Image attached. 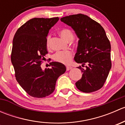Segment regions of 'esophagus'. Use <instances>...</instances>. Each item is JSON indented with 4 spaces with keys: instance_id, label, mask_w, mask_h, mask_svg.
<instances>
[{
    "instance_id": "esophagus-1",
    "label": "esophagus",
    "mask_w": 125,
    "mask_h": 125,
    "mask_svg": "<svg viewBox=\"0 0 125 125\" xmlns=\"http://www.w3.org/2000/svg\"><path fill=\"white\" fill-rule=\"evenodd\" d=\"M72 68H72L71 66H66V70H67V71H69V70H71Z\"/></svg>"
}]
</instances>
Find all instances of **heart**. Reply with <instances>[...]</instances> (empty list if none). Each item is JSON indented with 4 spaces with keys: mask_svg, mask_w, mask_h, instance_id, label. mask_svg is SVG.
<instances>
[{
    "mask_svg": "<svg viewBox=\"0 0 125 125\" xmlns=\"http://www.w3.org/2000/svg\"><path fill=\"white\" fill-rule=\"evenodd\" d=\"M59 34L66 41H70L73 38V34L70 30L68 28H63L59 31ZM51 36L50 35L46 37V47L50 48V42ZM52 59L55 62L61 63L68 65L73 59V52L70 50H64L56 52L52 56Z\"/></svg>",
    "mask_w": 125,
    "mask_h": 125,
    "instance_id": "b5f03b06",
    "label": "heart"
}]
</instances>
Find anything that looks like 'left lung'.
I'll return each mask as SVG.
<instances>
[{
    "mask_svg": "<svg viewBox=\"0 0 125 125\" xmlns=\"http://www.w3.org/2000/svg\"><path fill=\"white\" fill-rule=\"evenodd\" d=\"M60 20L71 26L79 38L74 60L82 64L77 68L83 74L75 86L83 93L99 90L104 85L112 65L110 42L104 28L83 14L70 15ZM84 66L85 69L82 68Z\"/></svg>",
    "mask_w": 125,
    "mask_h": 125,
    "instance_id": "obj_1",
    "label": "left lung"
}]
</instances>
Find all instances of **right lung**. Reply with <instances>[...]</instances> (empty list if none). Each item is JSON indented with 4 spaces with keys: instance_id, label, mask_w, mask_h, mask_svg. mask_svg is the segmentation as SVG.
<instances>
[{
    "instance_id": "right-lung-1",
    "label": "right lung",
    "mask_w": 125,
    "mask_h": 125,
    "mask_svg": "<svg viewBox=\"0 0 125 125\" xmlns=\"http://www.w3.org/2000/svg\"><path fill=\"white\" fill-rule=\"evenodd\" d=\"M59 19L58 17L31 19L17 30L14 37L11 60L16 79L33 97L43 98L52 94L57 79L66 70L59 62H50L52 67L45 71L40 66L48 53L46 42L49 30Z\"/></svg>"
}]
</instances>
